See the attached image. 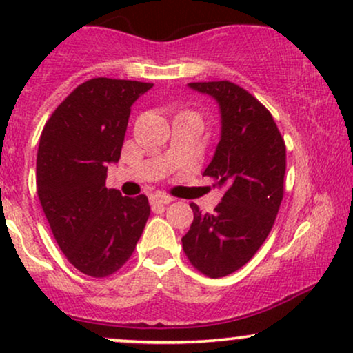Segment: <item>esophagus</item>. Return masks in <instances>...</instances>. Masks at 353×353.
<instances>
[{
    "label": "esophagus",
    "mask_w": 353,
    "mask_h": 353,
    "mask_svg": "<svg viewBox=\"0 0 353 353\" xmlns=\"http://www.w3.org/2000/svg\"><path fill=\"white\" fill-rule=\"evenodd\" d=\"M172 202V197L165 196V194H154L151 197V205L152 208H163V205H168Z\"/></svg>",
    "instance_id": "obj_1"
}]
</instances>
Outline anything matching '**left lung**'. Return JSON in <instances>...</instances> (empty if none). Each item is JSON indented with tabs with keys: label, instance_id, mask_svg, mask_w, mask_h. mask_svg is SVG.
Instances as JSON below:
<instances>
[{
	"label": "left lung",
	"instance_id": "8db88e82",
	"mask_svg": "<svg viewBox=\"0 0 353 353\" xmlns=\"http://www.w3.org/2000/svg\"><path fill=\"white\" fill-rule=\"evenodd\" d=\"M221 109V141L204 176L224 196L212 214L190 204L194 221L182 237L189 262L210 279L245 265L272 230L283 197L285 143L261 101L230 81L190 83Z\"/></svg>",
	"mask_w": 353,
	"mask_h": 353
}]
</instances>
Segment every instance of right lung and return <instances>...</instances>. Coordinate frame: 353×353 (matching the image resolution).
Returning a JSON list of instances; mask_svg holds the SVG:
<instances>
[{"instance_id":"right-lung-1","label":"right lung","mask_w":353,"mask_h":353,"mask_svg":"<svg viewBox=\"0 0 353 353\" xmlns=\"http://www.w3.org/2000/svg\"><path fill=\"white\" fill-rule=\"evenodd\" d=\"M151 83L94 78L79 84L44 124L36 188L52 236L79 272L108 277L134 252L151 208L144 194L106 188L117 163L132 103Z\"/></svg>"}]
</instances>
